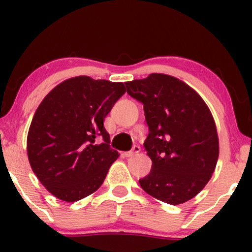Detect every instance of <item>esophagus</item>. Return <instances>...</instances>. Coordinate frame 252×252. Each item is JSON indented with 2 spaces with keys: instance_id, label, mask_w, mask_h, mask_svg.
Segmentation results:
<instances>
[{
  "instance_id": "obj_1",
  "label": "esophagus",
  "mask_w": 252,
  "mask_h": 252,
  "mask_svg": "<svg viewBox=\"0 0 252 252\" xmlns=\"http://www.w3.org/2000/svg\"><path fill=\"white\" fill-rule=\"evenodd\" d=\"M140 150H141L140 147L134 146V147H132V149L130 150V152L124 153V156H126V158H131V156H134V155L137 154V153H140Z\"/></svg>"
}]
</instances>
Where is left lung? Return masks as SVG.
I'll return each instance as SVG.
<instances>
[{
    "mask_svg": "<svg viewBox=\"0 0 252 252\" xmlns=\"http://www.w3.org/2000/svg\"><path fill=\"white\" fill-rule=\"evenodd\" d=\"M126 86L143 104L149 128L143 146L153 164L140 186L169 205L194 198L212 176L219 155L210 109L194 90L167 74L153 73Z\"/></svg>",
    "mask_w": 252,
    "mask_h": 252,
    "instance_id": "8db88e82",
    "label": "left lung"
}]
</instances>
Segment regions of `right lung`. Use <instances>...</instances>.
<instances>
[{"label": "right lung", "mask_w": 252, "mask_h": 252, "mask_svg": "<svg viewBox=\"0 0 252 252\" xmlns=\"http://www.w3.org/2000/svg\"><path fill=\"white\" fill-rule=\"evenodd\" d=\"M124 94L123 83L74 77L56 86L36 109L27 137L28 160L58 199L78 201L103 184L118 158L104 118Z\"/></svg>", "instance_id": "1"}]
</instances>
